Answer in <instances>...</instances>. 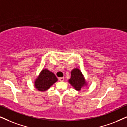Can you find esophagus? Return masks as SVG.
<instances>
[{"label":"esophagus","instance_id":"1","mask_svg":"<svg viewBox=\"0 0 127 127\" xmlns=\"http://www.w3.org/2000/svg\"><path fill=\"white\" fill-rule=\"evenodd\" d=\"M59 80L61 81V82H63L64 81V77H61V78H59Z\"/></svg>","mask_w":127,"mask_h":127}]
</instances>
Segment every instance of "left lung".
<instances>
[{"label": "left lung", "mask_w": 127, "mask_h": 127, "mask_svg": "<svg viewBox=\"0 0 127 127\" xmlns=\"http://www.w3.org/2000/svg\"><path fill=\"white\" fill-rule=\"evenodd\" d=\"M68 81L76 91H80L87 84L82 72L78 68L73 69L71 71V78Z\"/></svg>", "instance_id": "1"}]
</instances>
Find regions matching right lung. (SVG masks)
<instances>
[{
	"mask_svg": "<svg viewBox=\"0 0 127 127\" xmlns=\"http://www.w3.org/2000/svg\"><path fill=\"white\" fill-rule=\"evenodd\" d=\"M58 81L55 75L48 69H43L35 81V87L39 91L48 90Z\"/></svg>",
	"mask_w": 127,
	"mask_h": 127,
	"instance_id": "add662e5",
	"label": "right lung"
}]
</instances>
